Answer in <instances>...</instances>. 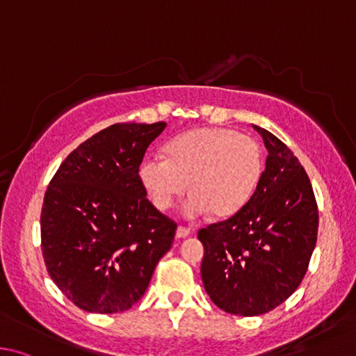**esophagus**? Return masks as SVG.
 <instances>
[{
  "label": "esophagus",
  "instance_id": "1",
  "mask_svg": "<svg viewBox=\"0 0 356 356\" xmlns=\"http://www.w3.org/2000/svg\"><path fill=\"white\" fill-rule=\"evenodd\" d=\"M191 234V228L188 227H178L177 228V238H188V236Z\"/></svg>",
  "mask_w": 356,
  "mask_h": 356
}]
</instances>
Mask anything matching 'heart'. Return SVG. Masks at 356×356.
<instances>
[{"mask_svg": "<svg viewBox=\"0 0 356 356\" xmlns=\"http://www.w3.org/2000/svg\"><path fill=\"white\" fill-rule=\"evenodd\" d=\"M261 175L258 142L229 128H197L179 134L165 145V156H147L139 167L140 184L156 209L170 208L189 181L186 216L211 211L219 219L238 214L250 202Z\"/></svg>", "mask_w": 356, "mask_h": 356, "instance_id": "heart-1", "label": "heart"}]
</instances>
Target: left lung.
Here are the masks:
<instances>
[{
    "label": "left lung",
    "instance_id": "obj_1",
    "mask_svg": "<svg viewBox=\"0 0 356 356\" xmlns=\"http://www.w3.org/2000/svg\"><path fill=\"white\" fill-rule=\"evenodd\" d=\"M267 148L266 168L244 208L198 232L202 280L211 300L238 316L269 313L292 296L308 270L319 213L294 153L253 124Z\"/></svg>",
    "mask_w": 356,
    "mask_h": 356
}]
</instances>
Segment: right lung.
<instances>
[{
  "label": "right lung",
  "instance_id": "1",
  "mask_svg": "<svg viewBox=\"0 0 356 356\" xmlns=\"http://www.w3.org/2000/svg\"><path fill=\"white\" fill-rule=\"evenodd\" d=\"M167 123H115L67 156L40 214L47 270L68 300L87 313L127 311L145 294L177 223L147 198L143 154Z\"/></svg>",
  "mask_w": 356,
  "mask_h": 356
}]
</instances>
